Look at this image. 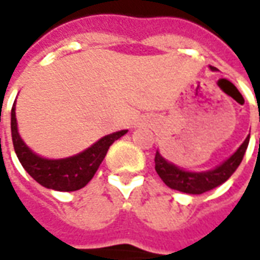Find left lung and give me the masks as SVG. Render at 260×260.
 <instances>
[{
  "instance_id": "obj_1",
  "label": "left lung",
  "mask_w": 260,
  "mask_h": 260,
  "mask_svg": "<svg viewBox=\"0 0 260 260\" xmlns=\"http://www.w3.org/2000/svg\"><path fill=\"white\" fill-rule=\"evenodd\" d=\"M210 69L214 71L213 67H210ZM248 143H249V135L246 136L242 145L227 160H224L223 163L216 166L214 169L206 170V171H189V170L178 167L174 163L166 160L157 150L156 157H154L156 171L164 184L170 186L171 189L189 193V195H201L224 184L234 174V171L238 169V166L242 161Z\"/></svg>"
}]
</instances>
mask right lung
I'll list each match as a JSON object with an SVG mask.
<instances>
[{"label":"right lung","mask_w":260,"mask_h":260,"mask_svg":"<svg viewBox=\"0 0 260 260\" xmlns=\"http://www.w3.org/2000/svg\"><path fill=\"white\" fill-rule=\"evenodd\" d=\"M15 110L16 102L14 103L11 111V132L15 153L19 158L22 167L33 180L44 188L54 191L72 192L83 188L96 174L110 146L128 132V129H122L103 136L102 139H99L83 152L69 157L47 158L33 152L20 138Z\"/></svg>","instance_id":"add662e5"}]
</instances>
